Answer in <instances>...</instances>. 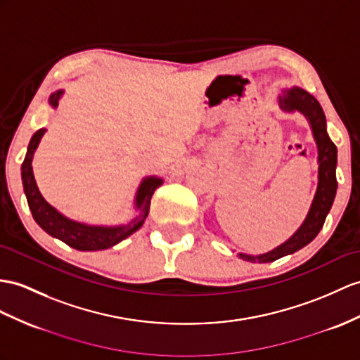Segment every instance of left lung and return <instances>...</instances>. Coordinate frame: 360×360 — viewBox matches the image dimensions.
I'll list each match as a JSON object with an SVG mask.
<instances>
[{
	"label": "left lung",
	"instance_id": "left-lung-1",
	"mask_svg": "<svg viewBox=\"0 0 360 360\" xmlns=\"http://www.w3.org/2000/svg\"><path fill=\"white\" fill-rule=\"evenodd\" d=\"M279 108L284 112H301L309 122L311 134L318 146V186L314 192L311 205L309 207L304 221L293 232L290 238L279 244L275 249L259 255H248V253H238V257L244 261L252 262H270L292 255L300 249L310 244L319 231L322 229L326 218L333 206L336 197L338 180H336V166H338V148L331 142L327 133V120L319 102L313 96L300 86H290L284 89L278 98Z\"/></svg>",
	"mask_w": 360,
	"mask_h": 360
}]
</instances>
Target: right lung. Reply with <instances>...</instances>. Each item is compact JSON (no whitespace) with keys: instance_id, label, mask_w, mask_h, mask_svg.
Instances as JSON below:
<instances>
[{"instance_id":"add662e5","label":"right lung","mask_w":360,"mask_h":360,"mask_svg":"<svg viewBox=\"0 0 360 360\" xmlns=\"http://www.w3.org/2000/svg\"><path fill=\"white\" fill-rule=\"evenodd\" d=\"M64 90H58L50 94L49 103L50 107L56 110L60 98L64 96ZM46 128L38 129L30 139L27 146V154L24 157V162L21 165V179L24 186V194L27 198L29 207L32 210V215L34 221L39 224L42 231H46L49 235L64 241L70 248L76 250H105L112 246H116L120 241L128 238L136 231L143 226L148 212H150L151 197L154 191L163 185V179L157 177V175H146L142 179L140 185L136 191L134 197V210L136 215L125 224H116V226H103V224H86L72 220V218L65 217L63 212H59L56 207L47 203L46 198L38 189L37 180L33 175V155L34 151L41 142L42 136L46 134Z\"/></svg>"}]
</instances>
